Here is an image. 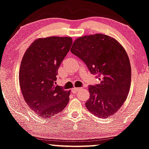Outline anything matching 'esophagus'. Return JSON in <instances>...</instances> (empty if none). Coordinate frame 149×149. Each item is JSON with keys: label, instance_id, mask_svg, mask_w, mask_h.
Here are the masks:
<instances>
[{"label": "esophagus", "instance_id": "obj_1", "mask_svg": "<svg viewBox=\"0 0 149 149\" xmlns=\"http://www.w3.org/2000/svg\"><path fill=\"white\" fill-rule=\"evenodd\" d=\"M81 90V88H77V87H74L72 88V91L73 93H77V92Z\"/></svg>", "mask_w": 149, "mask_h": 149}]
</instances>
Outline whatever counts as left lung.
Returning a JSON list of instances; mask_svg holds the SVG:
<instances>
[{"label":"left lung","mask_w":149,"mask_h":149,"mask_svg":"<svg viewBox=\"0 0 149 149\" xmlns=\"http://www.w3.org/2000/svg\"><path fill=\"white\" fill-rule=\"evenodd\" d=\"M71 52L100 80L88 86L86 109L98 118L113 116L123 105L131 86V64L125 49L113 38L96 33L77 38Z\"/></svg>","instance_id":"obj_1"}]
</instances>
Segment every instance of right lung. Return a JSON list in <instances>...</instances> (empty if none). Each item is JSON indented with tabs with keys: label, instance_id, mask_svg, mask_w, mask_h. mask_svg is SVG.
I'll return each instance as SVG.
<instances>
[{
	"label": "right lung",
	"instance_id": "1",
	"mask_svg": "<svg viewBox=\"0 0 149 149\" xmlns=\"http://www.w3.org/2000/svg\"><path fill=\"white\" fill-rule=\"evenodd\" d=\"M72 42L71 37L40 38L22 57L19 71L22 96L29 108L42 118H52L68 104L70 91L54 84Z\"/></svg>",
	"mask_w": 149,
	"mask_h": 149
}]
</instances>
